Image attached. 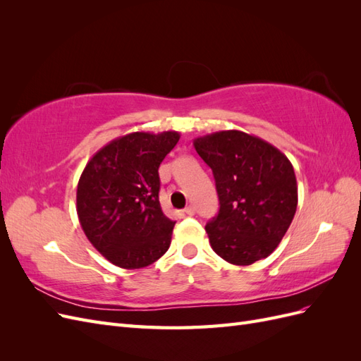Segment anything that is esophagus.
Instances as JSON below:
<instances>
[{"label": "esophagus", "mask_w": 361, "mask_h": 361, "mask_svg": "<svg viewBox=\"0 0 361 361\" xmlns=\"http://www.w3.org/2000/svg\"><path fill=\"white\" fill-rule=\"evenodd\" d=\"M183 212L187 214V215H194L195 214V206H192V204H190V206H187L183 209Z\"/></svg>", "instance_id": "esophagus-1"}]
</instances>
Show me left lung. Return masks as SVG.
Returning <instances> with one entry per match:
<instances>
[{"label":"left lung","instance_id":"obj_1","mask_svg":"<svg viewBox=\"0 0 361 361\" xmlns=\"http://www.w3.org/2000/svg\"><path fill=\"white\" fill-rule=\"evenodd\" d=\"M212 169L220 211L206 224L215 253L233 265L268 257L288 232L298 204L297 178L285 154L243 130L194 140Z\"/></svg>","mask_w":361,"mask_h":361}]
</instances>
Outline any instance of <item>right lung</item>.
Returning a JSON list of instances; mask_svg holds the SVG:
<instances>
[{
	"mask_svg": "<svg viewBox=\"0 0 361 361\" xmlns=\"http://www.w3.org/2000/svg\"><path fill=\"white\" fill-rule=\"evenodd\" d=\"M179 138L176 130L126 134L87 162L76 212L92 245L116 267L145 268L170 247L176 221L161 209L158 169Z\"/></svg>",
	"mask_w": 361,
	"mask_h": 361,
	"instance_id": "1",
	"label": "right lung"
}]
</instances>
